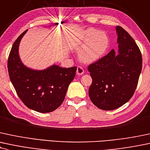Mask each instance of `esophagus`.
Here are the masks:
<instances>
[{"label":"esophagus","mask_w":150,"mask_h":150,"mask_svg":"<svg viewBox=\"0 0 150 150\" xmlns=\"http://www.w3.org/2000/svg\"><path fill=\"white\" fill-rule=\"evenodd\" d=\"M84 69H83V68L81 67V66H78V67L77 68V75H82L83 73H84Z\"/></svg>","instance_id":"34e87169"}]
</instances>
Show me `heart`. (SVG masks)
<instances>
[{"mask_svg": "<svg viewBox=\"0 0 150 150\" xmlns=\"http://www.w3.org/2000/svg\"><path fill=\"white\" fill-rule=\"evenodd\" d=\"M86 44L80 52V58L85 63L96 61L104 53L108 45V39L105 33L92 28L86 30L84 33Z\"/></svg>", "mask_w": 150, "mask_h": 150, "instance_id": "1", "label": "heart"}]
</instances>
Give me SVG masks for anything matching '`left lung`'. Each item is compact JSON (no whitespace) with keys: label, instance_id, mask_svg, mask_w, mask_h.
I'll return each mask as SVG.
<instances>
[{"label":"left lung","instance_id":"left-lung-1","mask_svg":"<svg viewBox=\"0 0 150 150\" xmlns=\"http://www.w3.org/2000/svg\"><path fill=\"white\" fill-rule=\"evenodd\" d=\"M119 53L112 50L88 66L92 83L91 102L103 110H112L129 101L134 94L142 66V54L133 38L122 27L116 28Z\"/></svg>","mask_w":150,"mask_h":150}]
</instances>
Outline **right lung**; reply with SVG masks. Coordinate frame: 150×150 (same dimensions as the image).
Here are the masks:
<instances>
[{"label": "right lung", "mask_w": 150, "mask_h": 150, "mask_svg": "<svg viewBox=\"0 0 150 150\" xmlns=\"http://www.w3.org/2000/svg\"><path fill=\"white\" fill-rule=\"evenodd\" d=\"M27 30L17 38L10 50L8 60L9 76L18 96L26 107L39 112H50L62 104L77 67L64 68L54 65L44 70H34L23 66L18 49Z\"/></svg>", "instance_id": "obj_1"}]
</instances>
